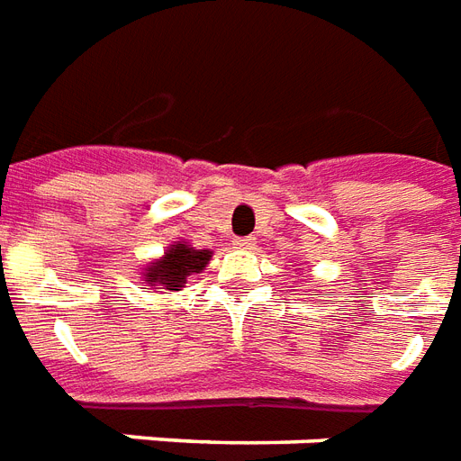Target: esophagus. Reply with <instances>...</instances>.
Instances as JSON below:
<instances>
[{
	"instance_id": "34e87169",
	"label": "esophagus",
	"mask_w": 461,
	"mask_h": 461,
	"mask_svg": "<svg viewBox=\"0 0 461 461\" xmlns=\"http://www.w3.org/2000/svg\"><path fill=\"white\" fill-rule=\"evenodd\" d=\"M234 247L237 249H254V240L251 237H240V240H234Z\"/></svg>"
}]
</instances>
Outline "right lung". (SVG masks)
I'll return each instance as SVG.
<instances>
[{
    "label": "right lung",
    "instance_id": "right-lung-1",
    "mask_svg": "<svg viewBox=\"0 0 461 461\" xmlns=\"http://www.w3.org/2000/svg\"><path fill=\"white\" fill-rule=\"evenodd\" d=\"M210 259V249H194L190 241H172L162 257L142 267L140 279L150 289L182 291L192 274H202Z\"/></svg>",
    "mask_w": 461,
    "mask_h": 461
}]
</instances>
